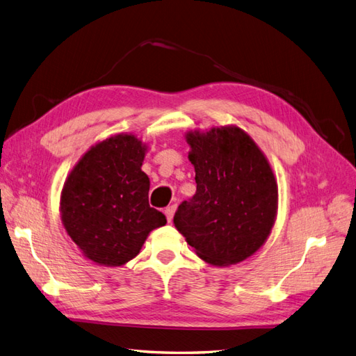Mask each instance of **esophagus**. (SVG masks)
I'll return each instance as SVG.
<instances>
[{
    "label": "esophagus",
    "mask_w": 356,
    "mask_h": 356,
    "mask_svg": "<svg viewBox=\"0 0 356 356\" xmlns=\"http://www.w3.org/2000/svg\"><path fill=\"white\" fill-rule=\"evenodd\" d=\"M175 209H177V207H175V204H172V207H168V208L165 209V215H166V218H168V221H169V222L172 221V218H174V213H175Z\"/></svg>",
    "instance_id": "obj_1"
}]
</instances>
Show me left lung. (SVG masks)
<instances>
[{"instance_id":"obj_1","label":"left lung","mask_w":356,"mask_h":356,"mask_svg":"<svg viewBox=\"0 0 356 356\" xmlns=\"http://www.w3.org/2000/svg\"><path fill=\"white\" fill-rule=\"evenodd\" d=\"M196 170V195L182 202L174 224L212 266L246 260L267 241L276 220L277 184L266 156L238 126L186 135Z\"/></svg>"}]
</instances>
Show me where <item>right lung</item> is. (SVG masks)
<instances>
[{"mask_svg": "<svg viewBox=\"0 0 356 356\" xmlns=\"http://www.w3.org/2000/svg\"><path fill=\"white\" fill-rule=\"evenodd\" d=\"M147 145L120 134L93 145L63 184L60 217L83 255L106 267L135 258L149 232L166 217L149 207V179L141 170Z\"/></svg>", "mask_w": 356, "mask_h": 356, "instance_id": "add662e5", "label": "right lung"}]
</instances>
